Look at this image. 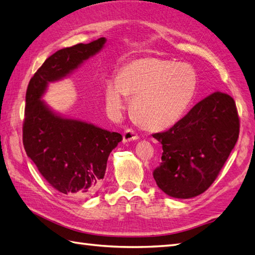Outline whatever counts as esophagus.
Masks as SVG:
<instances>
[{
  "instance_id": "esophagus-1",
  "label": "esophagus",
  "mask_w": 255,
  "mask_h": 255,
  "mask_svg": "<svg viewBox=\"0 0 255 255\" xmlns=\"http://www.w3.org/2000/svg\"><path fill=\"white\" fill-rule=\"evenodd\" d=\"M138 138H139L138 133L134 130H132V129H130V128H128L124 131V134H123V141L124 142H129V141H131V140H137Z\"/></svg>"
}]
</instances>
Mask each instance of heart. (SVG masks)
I'll list each match as a JSON object with an SVG mask.
<instances>
[{"mask_svg":"<svg viewBox=\"0 0 255 255\" xmlns=\"http://www.w3.org/2000/svg\"><path fill=\"white\" fill-rule=\"evenodd\" d=\"M198 85L193 66L158 58H144L126 64L119 78L107 81L105 97L114 112L124 110L127 95L133 116L150 129L174 125L187 111Z\"/></svg>","mask_w":255,"mask_h":255,"instance_id":"b5f03b06","label":"heart"}]
</instances>
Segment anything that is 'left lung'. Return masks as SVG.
<instances>
[{
	"label": "left lung",
	"instance_id": "obj_1",
	"mask_svg": "<svg viewBox=\"0 0 255 255\" xmlns=\"http://www.w3.org/2000/svg\"><path fill=\"white\" fill-rule=\"evenodd\" d=\"M236 102L220 92L197 103L169 130L153 133L162 144L153 177L171 197L191 198L217 178L239 138Z\"/></svg>",
	"mask_w": 255,
	"mask_h": 255
}]
</instances>
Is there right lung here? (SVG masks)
<instances>
[{
	"mask_svg": "<svg viewBox=\"0 0 255 255\" xmlns=\"http://www.w3.org/2000/svg\"><path fill=\"white\" fill-rule=\"evenodd\" d=\"M104 37L53 53L32 75L26 91L23 144L42 177L71 198L94 195L105 175L108 155L123 137L52 113L40 97L49 82L60 80L99 52Z\"/></svg>",
	"mask_w": 255,
	"mask_h": 255,
	"instance_id": "1",
	"label": "right lung"
}]
</instances>
